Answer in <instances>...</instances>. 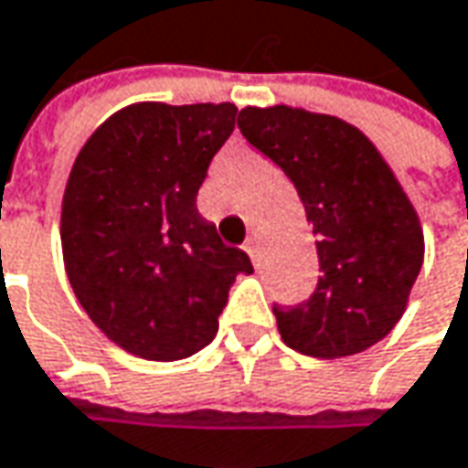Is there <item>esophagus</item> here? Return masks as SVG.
Masks as SVG:
<instances>
[{
	"label": "esophagus",
	"mask_w": 468,
	"mask_h": 468,
	"mask_svg": "<svg viewBox=\"0 0 468 468\" xmlns=\"http://www.w3.org/2000/svg\"><path fill=\"white\" fill-rule=\"evenodd\" d=\"M245 250H247V255H250L252 261H258V252H261V245H258V237H247Z\"/></svg>",
	"instance_id": "34e87169"
}]
</instances>
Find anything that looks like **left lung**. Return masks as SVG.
Instances as JSON below:
<instances>
[{"mask_svg":"<svg viewBox=\"0 0 468 468\" xmlns=\"http://www.w3.org/2000/svg\"><path fill=\"white\" fill-rule=\"evenodd\" d=\"M237 126L297 189L314 226L318 284L273 303L282 339L303 356H356L389 335L424 261V234L377 147L332 115L245 107Z\"/></svg>","mask_w":468,"mask_h":468,"instance_id":"left-lung-1","label":"left lung"}]
</instances>
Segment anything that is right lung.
I'll return each instance as SVG.
<instances>
[{
  "instance_id": "right-lung-1",
  "label": "right lung",
  "mask_w": 468,
  "mask_h": 468,
  "mask_svg": "<svg viewBox=\"0 0 468 468\" xmlns=\"http://www.w3.org/2000/svg\"><path fill=\"white\" fill-rule=\"evenodd\" d=\"M237 107H123L89 136L62 197V258L89 318L123 350L181 361L210 345L245 250L223 245L197 192Z\"/></svg>"
}]
</instances>
